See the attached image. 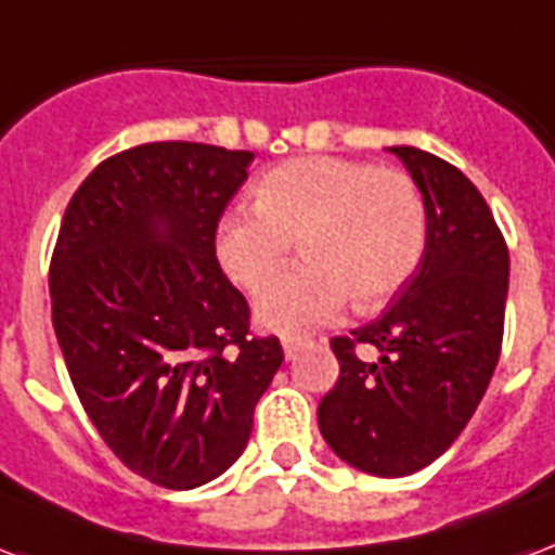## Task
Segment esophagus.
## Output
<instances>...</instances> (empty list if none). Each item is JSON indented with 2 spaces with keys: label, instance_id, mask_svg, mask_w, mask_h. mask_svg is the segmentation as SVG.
<instances>
[{
  "label": "esophagus",
  "instance_id": "1",
  "mask_svg": "<svg viewBox=\"0 0 555 555\" xmlns=\"http://www.w3.org/2000/svg\"><path fill=\"white\" fill-rule=\"evenodd\" d=\"M306 344H308L306 337H291V334H287V337H282V349H285L287 361L302 352V346H306Z\"/></svg>",
  "mask_w": 555,
  "mask_h": 555
}]
</instances>
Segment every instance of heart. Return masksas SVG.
Here are the masks:
<instances>
[{
  "instance_id": "b5f03b06",
  "label": "heart",
  "mask_w": 555,
  "mask_h": 555,
  "mask_svg": "<svg viewBox=\"0 0 555 555\" xmlns=\"http://www.w3.org/2000/svg\"><path fill=\"white\" fill-rule=\"evenodd\" d=\"M253 206L223 215L215 256L235 285L259 291L300 241L307 261L256 299L273 332L328 323L354 296L366 308L387 302L425 253V197L399 168L296 156L256 180Z\"/></svg>"
}]
</instances>
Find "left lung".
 I'll list each match as a JSON object with an SVG mask.
<instances>
[{"label": "left lung", "mask_w": 555, "mask_h": 555, "mask_svg": "<svg viewBox=\"0 0 555 555\" xmlns=\"http://www.w3.org/2000/svg\"><path fill=\"white\" fill-rule=\"evenodd\" d=\"M428 211L425 253L387 311L334 337L340 378L325 392L320 434L366 475L404 477L446 454L475 416L501 358L509 249L475 183L446 159L390 147ZM375 345V364L353 354Z\"/></svg>", "instance_id": "8db88e82"}]
</instances>
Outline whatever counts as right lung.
I'll return each instance as SVG.
<instances>
[{
  "instance_id": "obj_1",
  "label": "right lung",
  "mask_w": 555,
  "mask_h": 555,
  "mask_svg": "<svg viewBox=\"0 0 555 555\" xmlns=\"http://www.w3.org/2000/svg\"><path fill=\"white\" fill-rule=\"evenodd\" d=\"M249 151L147 142L72 194L54 244L52 323L80 404L121 463L165 489L223 475L285 361L249 334L215 230Z\"/></svg>"
}]
</instances>
